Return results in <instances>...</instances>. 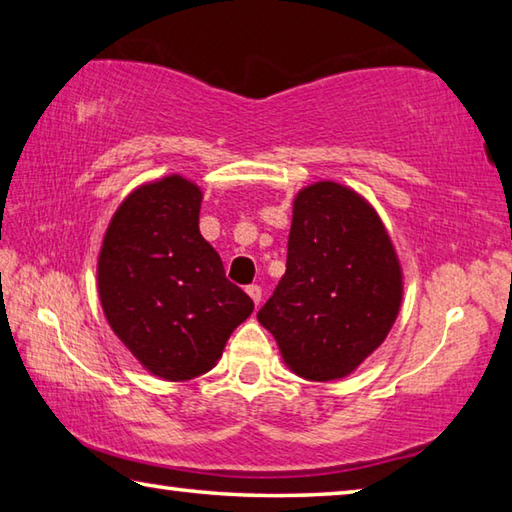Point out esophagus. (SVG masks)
Instances as JSON below:
<instances>
[{"label": "esophagus", "instance_id": "1", "mask_svg": "<svg viewBox=\"0 0 512 512\" xmlns=\"http://www.w3.org/2000/svg\"><path fill=\"white\" fill-rule=\"evenodd\" d=\"M246 293H248L250 297H253V302H255V304L262 302V286H259V284H250V286H246Z\"/></svg>", "mask_w": 512, "mask_h": 512}]
</instances>
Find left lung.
I'll list each match as a JSON object with an SVG mask.
<instances>
[{
    "instance_id": "1",
    "label": "left lung",
    "mask_w": 512,
    "mask_h": 512,
    "mask_svg": "<svg viewBox=\"0 0 512 512\" xmlns=\"http://www.w3.org/2000/svg\"><path fill=\"white\" fill-rule=\"evenodd\" d=\"M401 297L394 246L365 199L331 181L297 194L286 273L257 313L297 376L351 374L387 338Z\"/></svg>"
}]
</instances>
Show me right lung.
<instances>
[{
  "instance_id": "right-lung-1",
  "label": "right lung",
  "mask_w": 512,
  "mask_h": 512,
  "mask_svg": "<svg viewBox=\"0 0 512 512\" xmlns=\"http://www.w3.org/2000/svg\"><path fill=\"white\" fill-rule=\"evenodd\" d=\"M201 190L165 176L116 210L98 259L100 302L123 345L165 380L206 374L255 304L199 232Z\"/></svg>"
}]
</instances>
